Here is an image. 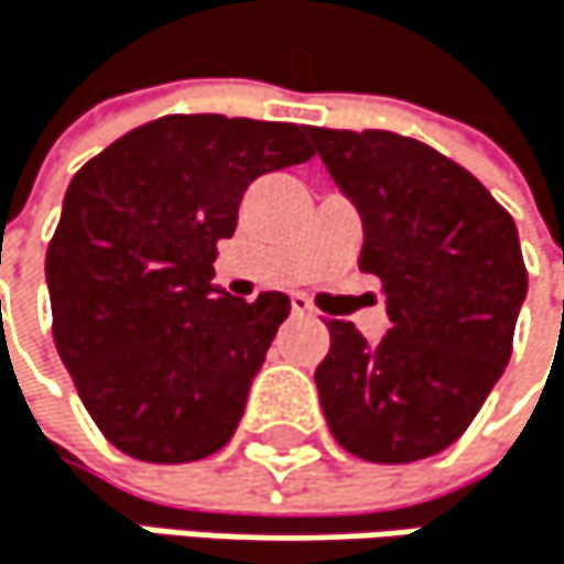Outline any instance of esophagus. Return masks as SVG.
I'll use <instances>...</instances> for the list:
<instances>
[{
  "label": "esophagus",
  "mask_w": 564,
  "mask_h": 564,
  "mask_svg": "<svg viewBox=\"0 0 564 564\" xmlns=\"http://www.w3.org/2000/svg\"><path fill=\"white\" fill-rule=\"evenodd\" d=\"M291 307H294V314H297V317H314V307H311V301H307V297H294V301H291Z\"/></svg>",
  "instance_id": "34e87169"
}]
</instances>
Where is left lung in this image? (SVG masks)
Wrapping results in <instances>:
<instances>
[{"label": "left lung", "instance_id": "obj_1", "mask_svg": "<svg viewBox=\"0 0 564 564\" xmlns=\"http://www.w3.org/2000/svg\"><path fill=\"white\" fill-rule=\"evenodd\" d=\"M365 224L360 270L381 276L391 330L368 344L330 321L314 371L337 445L408 465L445 452L501 378L529 294L508 210L455 160L388 130H307Z\"/></svg>", "mask_w": 564, "mask_h": 564}]
</instances>
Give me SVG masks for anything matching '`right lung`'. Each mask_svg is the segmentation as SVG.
Masks as SVG:
<instances>
[{
    "mask_svg": "<svg viewBox=\"0 0 564 564\" xmlns=\"http://www.w3.org/2000/svg\"><path fill=\"white\" fill-rule=\"evenodd\" d=\"M307 127L193 112L130 130L69 183L46 250L53 337L109 445L183 465L234 437L291 301L214 284L243 189L311 160Z\"/></svg>",
    "mask_w": 564,
    "mask_h": 564,
    "instance_id": "right-lung-1",
    "label": "right lung"
}]
</instances>
